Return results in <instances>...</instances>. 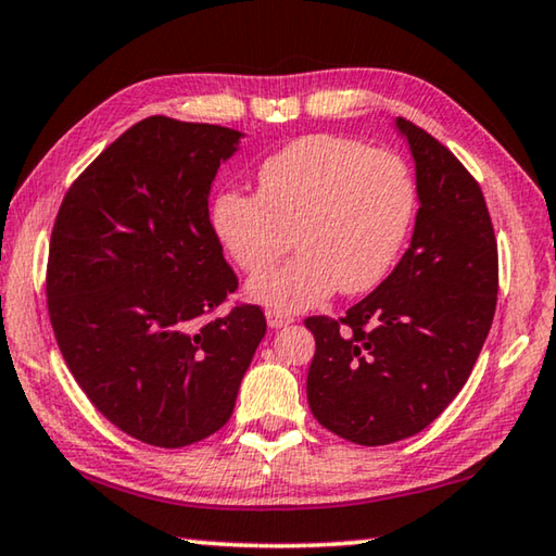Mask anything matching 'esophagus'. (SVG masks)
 Segmentation results:
<instances>
[{"label": "esophagus", "mask_w": 556, "mask_h": 556, "mask_svg": "<svg viewBox=\"0 0 556 556\" xmlns=\"http://www.w3.org/2000/svg\"><path fill=\"white\" fill-rule=\"evenodd\" d=\"M294 316L287 314V312H277V309H267V324L269 329H281V326L292 324Z\"/></svg>", "instance_id": "obj_1"}]
</instances>
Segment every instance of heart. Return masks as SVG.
Masks as SVG:
<instances>
[{"instance_id":"obj_1","label":"heart","mask_w":556,"mask_h":556,"mask_svg":"<svg viewBox=\"0 0 556 556\" xmlns=\"http://www.w3.org/2000/svg\"><path fill=\"white\" fill-rule=\"evenodd\" d=\"M260 195L223 192L213 225L247 275H262L294 240L302 252L254 279L250 296L299 312L337 292L381 285L410 230L416 188L399 155L354 138H296L260 167Z\"/></svg>"}]
</instances>
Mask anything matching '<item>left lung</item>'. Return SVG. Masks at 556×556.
Returning a JSON list of instances; mask_svg holds the SVG:
<instances>
[{"label":"left lung","mask_w":556,"mask_h":556,"mask_svg":"<svg viewBox=\"0 0 556 556\" xmlns=\"http://www.w3.org/2000/svg\"><path fill=\"white\" fill-rule=\"evenodd\" d=\"M416 163L410 247L341 321L309 316L314 418L358 445L430 426L468 381L497 304V242L478 180L443 143L395 118Z\"/></svg>","instance_id":"left-lung-1"}]
</instances>
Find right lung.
Wrapping results in <instances>:
<instances>
[{
  "mask_svg": "<svg viewBox=\"0 0 556 556\" xmlns=\"http://www.w3.org/2000/svg\"><path fill=\"white\" fill-rule=\"evenodd\" d=\"M242 138L151 116L59 207L47 269L56 343L88 401L140 443L182 447L223 428L267 331L254 304L210 319L237 277L207 200Z\"/></svg>",
  "mask_w": 556,
  "mask_h": 556,
  "instance_id": "1",
  "label": "right lung"
}]
</instances>
